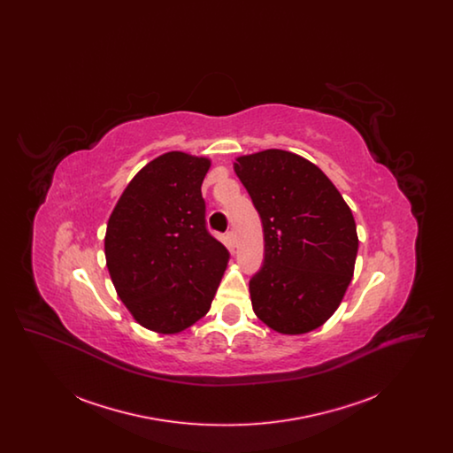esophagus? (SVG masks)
<instances>
[{"mask_svg": "<svg viewBox=\"0 0 453 453\" xmlns=\"http://www.w3.org/2000/svg\"><path fill=\"white\" fill-rule=\"evenodd\" d=\"M226 239H227V242H229V246H231V248H236L237 237L234 231H229V233L226 234Z\"/></svg>", "mask_w": 453, "mask_h": 453, "instance_id": "esophagus-1", "label": "esophagus"}]
</instances>
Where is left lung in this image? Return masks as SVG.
Listing matches in <instances>:
<instances>
[{
  "instance_id": "obj_1",
  "label": "left lung",
  "mask_w": 453,
  "mask_h": 453,
  "mask_svg": "<svg viewBox=\"0 0 453 453\" xmlns=\"http://www.w3.org/2000/svg\"><path fill=\"white\" fill-rule=\"evenodd\" d=\"M234 172L263 224V266L250 280L255 314L281 334L323 326L355 270L358 236L349 207L314 163L294 152L239 156Z\"/></svg>"
}]
</instances>
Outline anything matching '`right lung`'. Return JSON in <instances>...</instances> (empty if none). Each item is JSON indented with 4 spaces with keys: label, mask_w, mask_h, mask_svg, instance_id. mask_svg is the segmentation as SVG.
<instances>
[{
    "label": "right lung",
    "mask_w": 453,
    "mask_h": 453,
    "mask_svg": "<svg viewBox=\"0 0 453 453\" xmlns=\"http://www.w3.org/2000/svg\"><path fill=\"white\" fill-rule=\"evenodd\" d=\"M209 157L172 151L137 173L110 214L107 268L141 326L174 334L214 301L229 251L207 231L202 181Z\"/></svg>",
    "instance_id": "right-lung-1"
}]
</instances>
